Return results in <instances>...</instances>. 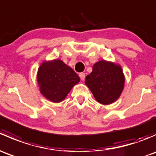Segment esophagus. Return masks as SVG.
<instances>
[{"instance_id":"1","label":"esophagus","mask_w":156,"mask_h":156,"mask_svg":"<svg viewBox=\"0 0 156 156\" xmlns=\"http://www.w3.org/2000/svg\"><path fill=\"white\" fill-rule=\"evenodd\" d=\"M79 76H80V78H81V81H84V80L85 79V74L83 73V72H81V73L79 74Z\"/></svg>"}]
</instances>
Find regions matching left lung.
I'll return each mask as SVG.
<instances>
[{
	"label": "left lung",
	"mask_w": 156,
	"mask_h": 156,
	"mask_svg": "<svg viewBox=\"0 0 156 156\" xmlns=\"http://www.w3.org/2000/svg\"><path fill=\"white\" fill-rule=\"evenodd\" d=\"M125 81V75L120 65L100 60L93 66L92 72L86 76L85 84L98 103L109 105L119 98Z\"/></svg>",
	"instance_id": "1"
}]
</instances>
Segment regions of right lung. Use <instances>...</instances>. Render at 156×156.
<instances>
[{
  "label": "right lung",
  "instance_id": "right-lung-1",
  "mask_svg": "<svg viewBox=\"0 0 156 156\" xmlns=\"http://www.w3.org/2000/svg\"><path fill=\"white\" fill-rule=\"evenodd\" d=\"M37 81L41 94L53 103L65 100L80 78L71 67L61 59L44 61L37 73Z\"/></svg>",
  "mask_w": 156,
  "mask_h": 156
}]
</instances>
